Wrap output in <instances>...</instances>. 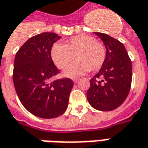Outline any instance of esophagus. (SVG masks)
Returning <instances> with one entry per match:
<instances>
[{
  "label": "esophagus",
  "instance_id": "esophagus-1",
  "mask_svg": "<svg viewBox=\"0 0 148 148\" xmlns=\"http://www.w3.org/2000/svg\"><path fill=\"white\" fill-rule=\"evenodd\" d=\"M78 81H79V79H78V78H74V79H73V82H74V83H77Z\"/></svg>",
  "mask_w": 148,
  "mask_h": 148
}]
</instances>
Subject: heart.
I'll list each match as a JSON object with an SVG mask.
<instances>
[{
    "label": "heart",
    "instance_id": "obj_1",
    "mask_svg": "<svg viewBox=\"0 0 148 148\" xmlns=\"http://www.w3.org/2000/svg\"><path fill=\"white\" fill-rule=\"evenodd\" d=\"M53 62L59 69H65L76 58L64 74L68 77L80 76L88 71H99L105 62L106 50L101 42L87 34H78L68 39L66 44L55 43L51 49Z\"/></svg>",
    "mask_w": 148,
    "mask_h": 148
}]
</instances>
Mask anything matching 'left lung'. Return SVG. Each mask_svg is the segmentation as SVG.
Returning a JSON list of instances; mask_svg holds the SVG:
<instances>
[{
    "mask_svg": "<svg viewBox=\"0 0 148 148\" xmlns=\"http://www.w3.org/2000/svg\"><path fill=\"white\" fill-rule=\"evenodd\" d=\"M95 34L106 46V58L99 73L90 80L86 97L95 109L110 111L122 105L130 92L132 61L122 42L106 34Z\"/></svg>",
    "mask_w": 148,
    "mask_h": 148,
    "instance_id": "obj_1",
    "label": "left lung"
}]
</instances>
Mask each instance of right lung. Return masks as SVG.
I'll use <instances>...</instances> for the list:
<instances>
[{"mask_svg":"<svg viewBox=\"0 0 148 148\" xmlns=\"http://www.w3.org/2000/svg\"><path fill=\"white\" fill-rule=\"evenodd\" d=\"M61 37L45 32L35 35L21 45L14 59L13 79L24 107L42 119L58 117L66 111L73 81L62 77L51 58V48Z\"/></svg>","mask_w":148,"mask_h":148,"instance_id":"right-lung-1","label":"right lung"}]
</instances>
